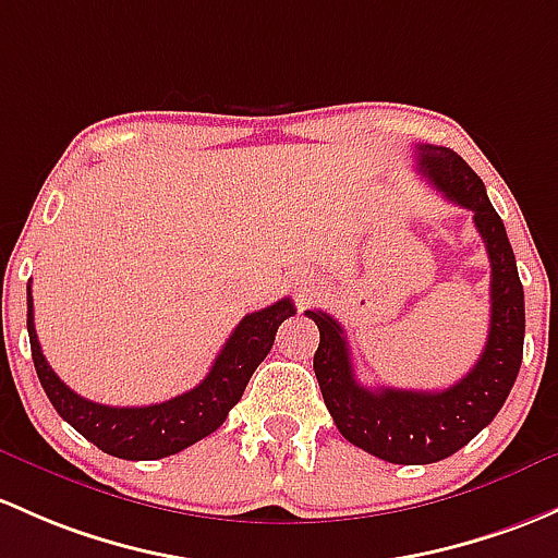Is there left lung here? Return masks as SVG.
<instances>
[{"mask_svg":"<svg viewBox=\"0 0 558 558\" xmlns=\"http://www.w3.org/2000/svg\"><path fill=\"white\" fill-rule=\"evenodd\" d=\"M417 162L447 201L471 210L489 254L492 318L476 366L447 390H372L355 379L342 324L320 310L304 313L320 331L313 368L333 425L357 449L396 465L438 462L476 438L506 403L524 355V289L484 181L447 146H417Z\"/></svg>","mask_w":558,"mask_h":558,"instance_id":"left-lung-1","label":"left lung"}]
</instances>
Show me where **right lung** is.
I'll return each instance as SVG.
<instances>
[{"instance_id": "right-lung-1", "label": "right lung", "mask_w": 558, "mask_h": 558, "mask_svg": "<svg viewBox=\"0 0 558 558\" xmlns=\"http://www.w3.org/2000/svg\"><path fill=\"white\" fill-rule=\"evenodd\" d=\"M26 304L34 368L50 403L87 441L120 460H160L210 436L240 401L256 366L272 350L278 326L296 313L291 299H280L259 313L245 315L216 355L203 383L171 401L149 403V407H104L77 396L52 372L34 328L32 286L26 289Z\"/></svg>"}]
</instances>
